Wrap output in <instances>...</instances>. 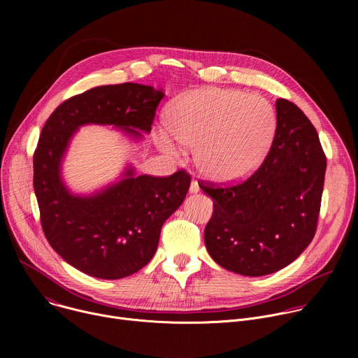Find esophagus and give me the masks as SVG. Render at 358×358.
<instances>
[{
	"instance_id": "1",
	"label": "esophagus",
	"mask_w": 358,
	"mask_h": 358,
	"mask_svg": "<svg viewBox=\"0 0 358 358\" xmlns=\"http://www.w3.org/2000/svg\"><path fill=\"white\" fill-rule=\"evenodd\" d=\"M198 191H199V185H198V182L195 180H192L191 185H189V192L191 194H196Z\"/></svg>"
}]
</instances>
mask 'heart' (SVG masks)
<instances>
[{
    "instance_id": "b5f03b06",
    "label": "heart",
    "mask_w": 358,
    "mask_h": 358,
    "mask_svg": "<svg viewBox=\"0 0 358 358\" xmlns=\"http://www.w3.org/2000/svg\"><path fill=\"white\" fill-rule=\"evenodd\" d=\"M275 126V110L265 97L218 87L184 94L166 115L170 137L182 145H195L194 159L201 174L222 184L242 181L258 170ZM162 144L176 151L167 136Z\"/></svg>"
}]
</instances>
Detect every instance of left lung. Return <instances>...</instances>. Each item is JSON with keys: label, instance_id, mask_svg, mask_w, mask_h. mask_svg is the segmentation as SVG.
Masks as SVG:
<instances>
[{"label": "left lung", "instance_id": "obj_1", "mask_svg": "<svg viewBox=\"0 0 358 358\" xmlns=\"http://www.w3.org/2000/svg\"><path fill=\"white\" fill-rule=\"evenodd\" d=\"M324 174L315 126L292 101L278 99L276 131L261 167L236 185H201L214 199L203 232L211 258L243 276L292 264L316 234Z\"/></svg>", "mask_w": 358, "mask_h": 358}]
</instances>
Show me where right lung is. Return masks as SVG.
<instances>
[{
    "instance_id": "1",
    "label": "right lung",
    "mask_w": 358,
    "mask_h": 358,
    "mask_svg": "<svg viewBox=\"0 0 358 358\" xmlns=\"http://www.w3.org/2000/svg\"><path fill=\"white\" fill-rule=\"evenodd\" d=\"M162 90L138 83L97 86L76 94L46 120L34 152V189L43 234L59 257L99 279H122L144 268L157 250L162 227L181 206L187 171L170 177H124L93 195L72 194L61 178L68 144L83 124H113L134 138L150 133ZM141 131L138 132V130Z\"/></svg>"
}]
</instances>
